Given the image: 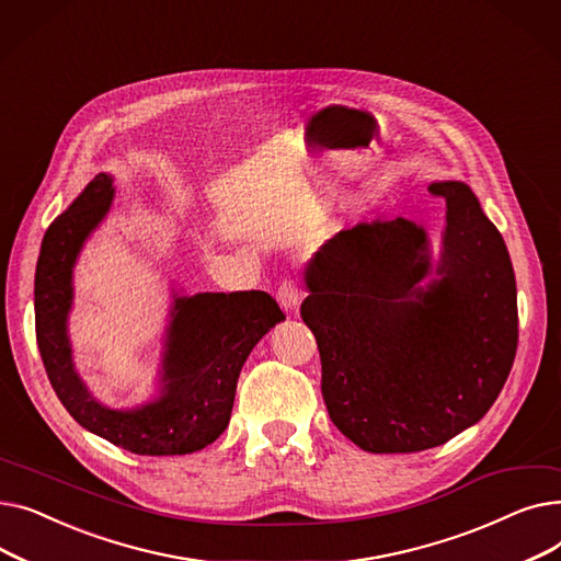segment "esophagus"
<instances>
[{"label":"esophagus","mask_w":561,"mask_h":561,"mask_svg":"<svg viewBox=\"0 0 561 561\" xmlns=\"http://www.w3.org/2000/svg\"><path fill=\"white\" fill-rule=\"evenodd\" d=\"M277 302H279V307L284 311H290V309H296L300 305V290H298L296 282L284 279L279 284V288H277Z\"/></svg>","instance_id":"obj_1"}]
</instances>
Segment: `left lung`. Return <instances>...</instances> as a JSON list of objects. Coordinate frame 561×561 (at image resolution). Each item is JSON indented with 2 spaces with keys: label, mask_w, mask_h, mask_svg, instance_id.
<instances>
[{
  "label": "left lung",
  "mask_w": 561,
  "mask_h": 561,
  "mask_svg": "<svg viewBox=\"0 0 561 561\" xmlns=\"http://www.w3.org/2000/svg\"><path fill=\"white\" fill-rule=\"evenodd\" d=\"M446 199L434 259L423 225L339 231L305 268L302 320L332 423L368 453H421L476 425L512 370L516 279L503 236L463 182Z\"/></svg>",
  "instance_id": "8db88e82"
}]
</instances>
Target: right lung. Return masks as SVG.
Returning a JSON list of instances; mask_svg holds the SVG:
<instances>
[{
    "mask_svg": "<svg viewBox=\"0 0 561 561\" xmlns=\"http://www.w3.org/2000/svg\"><path fill=\"white\" fill-rule=\"evenodd\" d=\"M113 199V174L100 172L45 231L34 282L41 357L51 389L83 430L136 455H191L225 432L245 359L286 316L263 290L184 296L172 288L157 393L127 409L102 404L75 368L68 318L77 259Z\"/></svg>",
    "mask_w": 561,
    "mask_h": 561,
    "instance_id": "right-lung-1",
    "label": "right lung"
}]
</instances>
